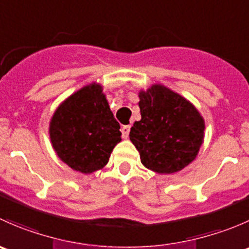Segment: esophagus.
Listing matches in <instances>:
<instances>
[{"instance_id":"obj_1","label":"esophagus","mask_w":249,"mask_h":249,"mask_svg":"<svg viewBox=\"0 0 249 249\" xmlns=\"http://www.w3.org/2000/svg\"><path fill=\"white\" fill-rule=\"evenodd\" d=\"M129 134H130V125H124V126L122 127L123 139H127V137H129Z\"/></svg>"}]
</instances>
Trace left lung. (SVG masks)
Segmentation results:
<instances>
[{
	"label": "left lung",
	"mask_w": 249,
	"mask_h": 249,
	"mask_svg": "<svg viewBox=\"0 0 249 249\" xmlns=\"http://www.w3.org/2000/svg\"><path fill=\"white\" fill-rule=\"evenodd\" d=\"M141 120L130 140L141 162L158 173L178 172L196 158L203 142L205 122L189 101L160 84L140 92Z\"/></svg>",
	"instance_id": "obj_1"
}]
</instances>
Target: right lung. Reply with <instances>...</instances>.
I'll use <instances>...</instances> for the list:
<instances>
[{
    "label": "right lung",
    "instance_id": "add662e5",
    "mask_svg": "<svg viewBox=\"0 0 249 249\" xmlns=\"http://www.w3.org/2000/svg\"><path fill=\"white\" fill-rule=\"evenodd\" d=\"M120 125L109 109L102 87L90 84L62 102L49 127L57 157L71 169L91 173L108 162L120 142Z\"/></svg>",
    "mask_w": 249,
    "mask_h": 249
}]
</instances>
